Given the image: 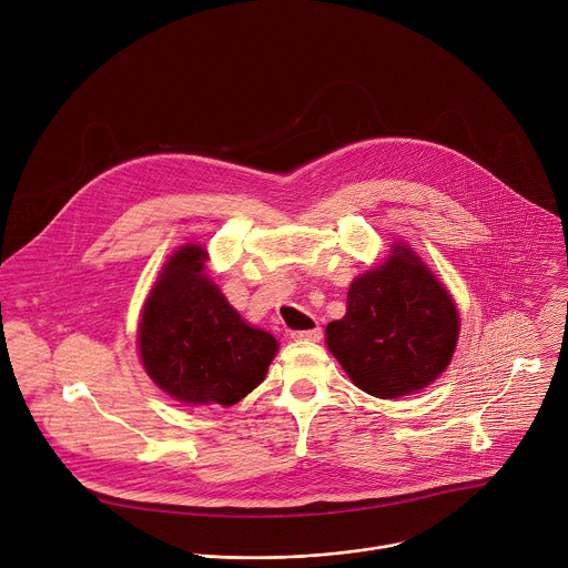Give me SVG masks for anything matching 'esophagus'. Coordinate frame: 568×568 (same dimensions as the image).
Returning a JSON list of instances; mask_svg holds the SVG:
<instances>
[{"label": "esophagus", "instance_id": "obj_1", "mask_svg": "<svg viewBox=\"0 0 568 568\" xmlns=\"http://www.w3.org/2000/svg\"><path fill=\"white\" fill-rule=\"evenodd\" d=\"M291 337L295 342H320L322 339V328L320 326H313L308 331H293Z\"/></svg>", "mask_w": 568, "mask_h": 568}]
</instances>
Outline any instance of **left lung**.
Masks as SVG:
<instances>
[{"mask_svg":"<svg viewBox=\"0 0 568 568\" xmlns=\"http://www.w3.org/2000/svg\"><path fill=\"white\" fill-rule=\"evenodd\" d=\"M459 313L444 284L404 244L359 275L346 315L326 326V344L357 388L382 399L417 393L450 364Z\"/></svg>","mask_w":568,"mask_h":568,"instance_id":"left-lung-1","label":"left lung"}]
</instances>
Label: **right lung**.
I'll return each instance as SVG.
<instances>
[{"label": "right lung", "mask_w": 568, "mask_h": 568, "mask_svg": "<svg viewBox=\"0 0 568 568\" xmlns=\"http://www.w3.org/2000/svg\"><path fill=\"white\" fill-rule=\"evenodd\" d=\"M206 248L186 244L164 264L138 331L149 377L189 406H233L262 384L277 339L242 320L204 273Z\"/></svg>", "instance_id": "right-lung-1"}]
</instances>
